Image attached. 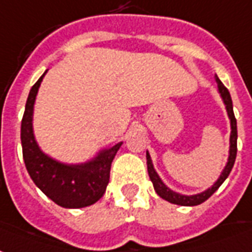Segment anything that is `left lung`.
<instances>
[{
	"instance_id": "obj_1",
	"label": "left lung",
	"mask_w": 252,
	"mask_h": 252,
	"mask_svg": "<svg viewBox=\"0 0 252 252\" xmlns=\"http://www.w3.org/2000/svg\"><path fill=\"white\" fill-rule=\"evenodd\" d=\"M216 82H218V88H219L220 96L223 99L225 108H227V114H228V118L231 121V137H229V156H228V162L225 165V168L223 169V172L220 174V177L218 181L215 183L211 188L207 190H204L201 193L192 194V196H185V194H180L173 192L172 189H169L166 185L162 183V180L159 179V176L157 172L154 170V166L152 164V158H150V154L146 152V164H148V172L149 177L153 183L154 190L157 192L159 197H162L164 200L169 201L172 204H177V205H189V207H193V205H199V204L204 203L205 200H208L212 194L219 189V187L224 183V180L228 177L229 172L232 170V166L235 164V158H236V152H238V128H236V118L234 115V107H232V99L229 95V91L225 88L220 79L216 76Z\"/></svg>"
}]
</instances>
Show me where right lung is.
Instances as JSON below:
<instances>
[{"label":"right lung","mask_w":252,"mask_h":252,"mask_svg":"<svg viewBox=\"0 0 252 252\" xmlns=\"http://www.w3.org/2000/svg\"><path fill=\"white\" fill-rule=\"evenodd\" d=\"M44 75L29 91L21 121L24 162L33 183L58 205L63 208L88 207L106 192L111 162L122 142L100 150L95 158L80 165L63 164L44 154L34 139L32 127L33 106Z\"/></svg>","instance_id":"add662e5"}]
</instances>
